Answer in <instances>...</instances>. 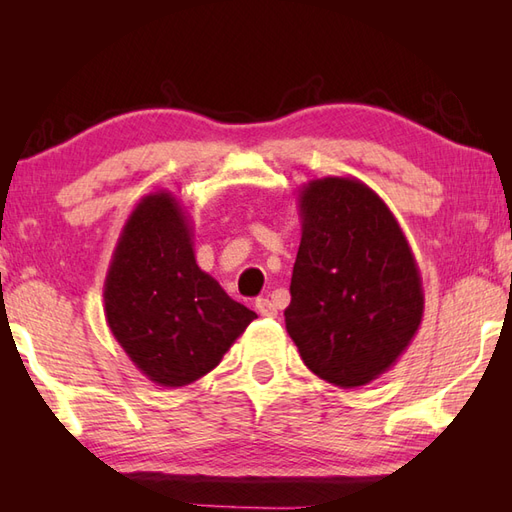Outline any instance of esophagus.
<instances>
[{"label": "esophagus", "mask_w": 512, "mask_h": 512, "mask_svg": "<svg viewBox=\"0 0 512 512\" xmlns=\"http://www.w3.org/2000/svg\"><path fill=\"white\" fill-rule=\"evenodd\" d=\"M255 308H257L259 314H262V317H268V319H275L277 317V308H275V303L270 301V299H257L255 301Z\"/></svg>", "instance_id": "obj_1"}]
</instances>
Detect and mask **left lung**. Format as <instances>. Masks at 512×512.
Returning a JSON list of instances; mask_svg holds the SVG:
<instances>
[{
    "mask_svg": "<svg viewBox=\"0 0 512 512\" xmlns=\"http://www.w3.org/2000/svg\"><path fill=\"white\" fill-rule=\"evenodd\" d=\"M299 217L286 330L312 374L341 389L372 383L422 323L416 257L383 198L356 178L303 184Z\"/></svg>",
    "mask_w": 512,
    "mask_h": 512,
    "instance_id": "8db88e82",
    "label": "left lung"
}]
</instances>
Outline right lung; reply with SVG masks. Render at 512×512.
<instances>
[{
    "instance_id": "right-lung-1",
    "label": "right lung",
    "mask_w": 512,
    "mask_h": 512,
    "mask_svg": "<svg viewBox=\"0 0 512 512\" xmlns=\"http://www.w3.org/2000/svg\"><path fill=\"white\" fill-rule=\"evenodd\" d=\"M103 301L129 361L169 389L209 374L257 319L195 262L191 217L171 191L145 195L129 213Z\"/></svg>"
}]
</instances>
